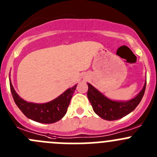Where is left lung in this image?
Listing matches in <instances>:
<instances>
[{
  "label": "left lung",
  "instance_id": "obj_1",
  "mask_svg": "<svg viewBox=\"0 0 157 157\" xmlns=\"http://www.w3.org/2000/svg\"><path fill=\"white\" fill-rule=\"evenodd\" d=\"M87 84L89 86L87 96L94 112L102 119L113 121L124 117L136 108L144 95L147 80L145 81L143 88L138 95L127 101H115L110 99L92 85L89 83Z\"/></svg>",
  "mask_w": 157,
  "mask_h": 157
}]
</instances>
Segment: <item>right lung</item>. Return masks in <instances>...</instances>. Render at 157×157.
<instances>
[{
    "mask_svg": "<svg viewBox=\"0 0 157 157\" xmlns=\"http://www.w3.org/2000/svg\"><path fill=\"white\" fill-rule=\"evenodd\" d=\"M77 84L69 88L55 99L46 103L27 102L16 92L10 79V92L14 102L28 119L41 123H54L62 119L67 113L70 101Z\"/></svg>",
    "mask_w": 157,
    "mask_h": 157,
    "instance_id": "1",
    "label": "right lung"
}]
</instances>
